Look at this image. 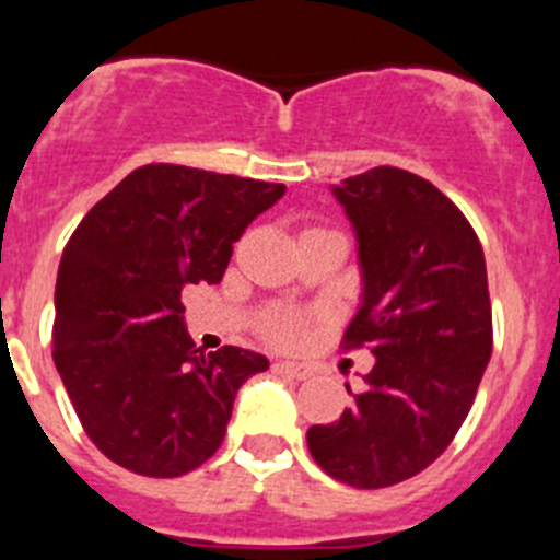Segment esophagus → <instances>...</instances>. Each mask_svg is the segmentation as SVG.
<instances>
[{"label":"esophagus","mask_w":560,"mask_h":560,"mask_svg":"<svg viewBox=\"0 0 560 560\" xmlns=\"http://www.w3.org/2000/svg\"><path fill=\"white\" fill-rule=\"evenodd\" d=\"M277 370L296 381H305L311 375V368H305V364H296V361H280V364H277Z\"/></svg>","instance_id":"obj_1"}]
</instances>
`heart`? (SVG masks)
Here are the masks:
<instances>
[{
	"label": "heart",
	"instance_id": "b5f03b06",
	"mask_svg": "<svg viewBox=\"0 0 560 560\" xmlns=\"http://www.w3.org/2000/svg\"><path fill=\"white\" fill-rule=\"evenodd\" d=\"M264 334L277 345H294L303 336V319L291 311H275L264 319Z\"/></svg>",
	"mask_w": 560,
	"mask_h": 560
}]
</instances>
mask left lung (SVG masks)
Segmentation results:
<instances>
[{
	"label": "left lung",
	"mask_w": 560,
	"mask_h": 560,
	"mask_svg": "<svg viewBox=\"0 0 560 560\" xmlns=\"http://www.w3.org/2000/svg\"><path fill=\"white\" fill-rule=\"evenodd\" d=\"M359 237L364 300L341 348L375 368L353 407L308 429L311 457L353 488H389L452 446L493 350L482 244L418 173L370 167L334 187Z\"/></svg>",
	"instance_id": "1"
}]
</instances>
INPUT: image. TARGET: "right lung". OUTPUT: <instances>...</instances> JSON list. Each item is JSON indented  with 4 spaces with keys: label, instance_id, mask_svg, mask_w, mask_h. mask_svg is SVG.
<instances>
[{
    "label": "right lung",
    "instance_id": "obj_1",
    "mask_svg": "<svg viewBox=\"0 0 560 560\" xmlns=\"http://www.w3.org/2000/svg\"><path fill=\"white\" fill-rule=\"evenodd\" d=\"M285 185L151 162L83 215L56 280L52 359L89 440L140 477L196 471L266 355L205 353L182 289L221 283L232 244Z\"/></svg>",
    "mask_w": 560,
    "mask_h": 560
}]
</instances>
